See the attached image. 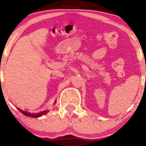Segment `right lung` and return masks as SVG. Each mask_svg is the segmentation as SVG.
I'll use <instances>...</instances> for the list:
<instances>
[{"label":"right lung","mask_w":146,"mask_h":146,"mask_svg":"<svg viewBox=\"0 0 146 146\" xmlns=\"http://www.w3.org/2000/svg\"><path fill=\"white\" fill-rule=\"evenodd\" d=\"M17 110H18L20 112L23 113L24 115L27 116V117H34V118H35V117H42V115H44V114H46L47 112H48V110H45V111H41V112H39V113H29V112H27V111H23V110H20L19 108H17Z\"/></svg>","instance_id":"1"}]
</instances>
